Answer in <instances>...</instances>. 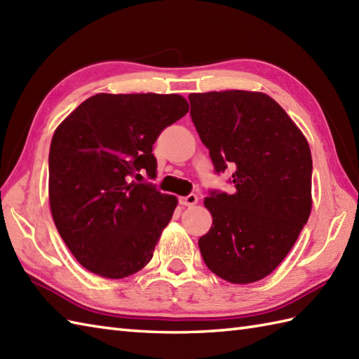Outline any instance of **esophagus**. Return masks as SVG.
Instances as JSON below:
<instances>
[{
	"label": "esophagus",
	"instance_id": "1",
	"mask_svg": "<svg viewBox=\"0 0 359 359\" xmlns=\"http://www.w3.org/2000/svg\"><path fill=\"white\" fill-rule=\"evenodd\" d=\"M197 201H199V197H197L196 194H189L185 197H180L179 199L180 205H184V207H193V205L197 203Z\"/></svg>",
	"mask_w": 359,
	"mask_h": 359
}]
</instances>
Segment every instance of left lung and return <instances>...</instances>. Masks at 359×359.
Masks as SVG:
<instances>
[{
    "label": "left lung",
    "instance_id": "left-lung-1",
    "mask_svg": "<svg viewBox=\"0 0 359 359\" xmlns=\"http://www.w3.org/2000/svg\"><path fill=\"white\" fill-rule=\"evenodd\" d=\"M191 118L234 193H211L199 239L208 269L231 284L261 280L284 261L311 211V152L288 114L256 90L189 94Z\"/></svg>",
    "mask_w": 359,
    "mask_h": 359
}]
</instances>
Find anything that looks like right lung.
<instances>
[{
  "label": "right lung",
  "instance_id": "add662e5",
  "mask_svg": "<svg viewBox=\"0 0 359 359\" xmlns=\"http://www.w3.org/2000/svg\"><path fill=\"white\" fill-rule=\"evenodd\" d=\"M189 111L179 94L100 93L74 109L53 133L49 203L74 257L98 276L123 279L147 265L177 207V197L149 184L152 144Z\"/></svg>",
  "mask_w": 359,
  "mask_h": 359
}]
</instances>
